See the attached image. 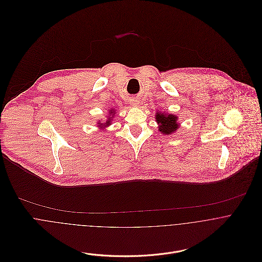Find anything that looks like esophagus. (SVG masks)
<instances>
[{"mask_svg": "<svg viewBox=\"0 0 262 262\" xmlns=\"http://www.w3.org/2000/svg\"><path fill=\"white\" fill-rule=\"evenodd\" d=\"M130 104H131L132 106H134V107H137V106L139 105V101H138V100H134V99H133V100H131V101H130Z\"/></svg>", "mask_w": 262, "mask_h": 262, "instance_id": "1", "label": "esophagus"}]
</instances>
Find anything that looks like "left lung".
<instances>
[{
  "label": "left lung",
  "instance_id": "8db88e82",
  "mask_svg": "<svg viewBox=\"0 0 262 262\" xmlns=\"http://www.w3.org/2000/svg\"><path fill=\"white\" fill-rule=\"evenodd\" d=\"M155 121L158 124V131L163 135H171L178 131L181 127L179 123V117L174 114L166 113V111H156Z\"/></svg>",
  "mask_w": 262,
  "mask_h": 262
}]
</instances>
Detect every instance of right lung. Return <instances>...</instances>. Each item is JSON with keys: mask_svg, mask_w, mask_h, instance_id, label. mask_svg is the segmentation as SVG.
I'll return each instance as SVG.
<instances>
[{"mask_svg": "<svg viewBox=\"0 0 262 262\" xmlns=\"http://www.w3.org/2000/svg\"><path fill=\"white\" fill-rule=\"evenodd\" d=\"M116 113H117V110H115V109L113 108V109H110L109 112L107 114V117H106L105 122H101V120H98L97 124H98V127L100 128V130H103V129H105V128H107V127H109V126L111 125V123H112L113 120H114V117H115Z\"/></svg>", "mask_w": 262, "mask_h": 262, "instance_id": "obj_1", "label": "right lung"}]
</instances>
